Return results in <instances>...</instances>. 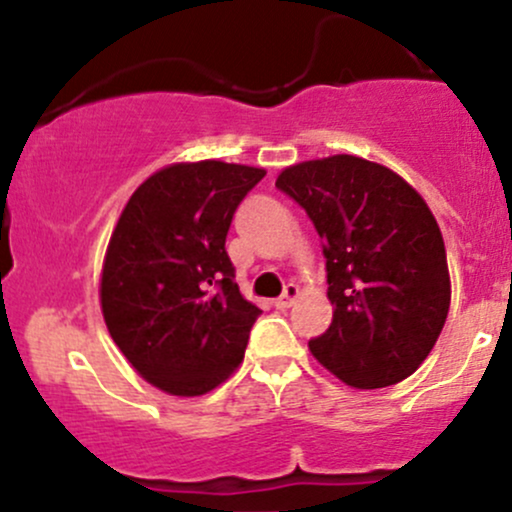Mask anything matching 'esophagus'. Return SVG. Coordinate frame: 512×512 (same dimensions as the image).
Returning a JSON list of instances; mask_svg holds the SVG:
<instances>
[{"instance_id": "obj_1", "label": "esophagus", "mask_w": 512, "mask_h": 512, "mask_svg": "<svg viewBox=\"0 0 512 512\" xmlns=\"http://www.w3.org/2000/svg\"><path fill=\"white\" fill-rule=\"evenodd\" d=\"M296 298H298V286H296V284H286L284 293H281V296L276 298L274 305H276V308H281V310H284V308H291V305H293V301H296Z\"/></svg>"}]
</instances>
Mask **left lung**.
I'll return each instance as SVG.
<instances>
[{
  "label": "left lung",
  "instance_id": "8db88e82",
  "mask_svg": "<svg viewBox=\"0 0 512 512\" xmlns=\"http://www.w3.org/2000/svg\"><path fill=\"white\" fill-rule=\"evenodd\" d=\"M276 187L322 238L334 315L308 342L313 356L358 390L409 378L450 308L448 257L431 209L390 168L349 154L296 163Z\"/></svg>",
  "mask_w": 512,
  "mask_h": 512
}]
</instances>
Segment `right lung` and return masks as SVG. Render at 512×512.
Instances as JSON below:
<instances>
[{
  "instance_id": "add662e5",
  "label": "right lung",
  "mask_w": 512,
  "mask_h": 512,
  "mask_svg": "<svg viewBox=\"0 0 512 512\" xmlns=\"http://www.w3.org/2000/svg\"><path fill=\"white\" fill-rule=\"evenodd\" d=\"M262 178V168L238 163H173L137 187L110 236L105 325L139 375L168 395H204L243 361L262 310L240 296L226 236Z\"/></svg>"
}]
</instances>
